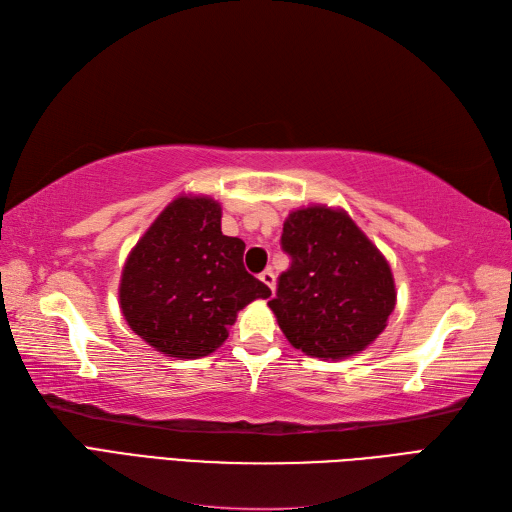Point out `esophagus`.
Segmentation results:
<instances>
[{
    "label": "esophagus",
    "instance_id": "obj_1",
    "mask_svg": "<svg viewBox=\"0 0 512 512\" xmlns=\"http://www.w3.org/2000/svg\"><path fill=\"white\" fill-rule=\"evenodd\" d=\"M258 277H260V282L265 284L271 292H275V273L271 269H265Z\"/></svg>",
    "mask_w": 512,
    "mask_h": 512
}]
</instances>
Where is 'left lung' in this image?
<instances>
[{
	"label": "left lung",
	"mask_w": 512,
	"mask_h": 512,
	"mask_svg": "<svg viewBox=\"0 0 512 512\" xmlns=\"http://www.w3.org/2000/svg\"><path fill=\"white\" fill-rule=\"evenodd\" d=\"M282 250L290 267L269 307L294 348L324 361L346 359L384 331L397 301L393 273L346 211H292Z\"/></svg>",
	"instance_id": "8db88e82"
}]
</instances>
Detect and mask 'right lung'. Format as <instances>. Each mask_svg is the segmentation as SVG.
I'll return each instance as SVG.
<instances>
[{"label": "right lung", "instance_id": "obj_1", "mask_svg": "<svg viewBox=\"0 0 512 512\" xmlns=\"http://www.w3.org/2000/svg\"><path fill=\"white\" fill-rule=\"evenodd\" d=\"M245 243L222 235V207L179 196L126 260L119 305L130 329L166 356L200 359L220 348L237 312L271 290L243 267Z\"/></svg>", "mask_w": 512, "mask_h": 512}]
</instances>
